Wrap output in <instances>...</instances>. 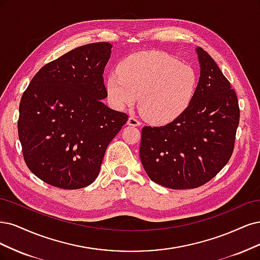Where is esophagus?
Here are the masks:
<instances>
[{"mask_svg":"<svg viewBox=\"0 0 260 260\" xmlns=\"http://www.w3.org/2000/svg\"><path fill=\"white\" fill-rule=\"evenodd\" d=\"M127 124L132 125V126H139L141 123L135 118V116H129L128 120H127Z\"/></svg>","mask_w":260,"mask_h":260,"instance_id":"1","label":"esophagus"}]
</instances>
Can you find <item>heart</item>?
I'll list each match as a JSON object with an SVG mask.
<instances>
[{"mask_svg":"<svg viewBox=\"0 0 260 260\" xmlns=\"http://www.w3.org/2000/svg\"><path fill=\"white\" fill-rule=\"evenodd\" d=\"M106 79L108 99L124 109L139 97L141 113L149 121L170 123L185 112L194 98L198 77L190 66L163 52H140L123 59Z\"/></svg>","mask_w":260,"mask_h":260,"instance_id":"obj_1","label":"heart"}]
</instances>
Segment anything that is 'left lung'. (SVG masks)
<instances>
[{
    "instance_id": "obj_1",
    "label": "left lung",
    "mask_w": 260,
    "mask_h": 260,
    "mask_svg": "<svg viewBox=\"0 0 260 260\" xmlns=\"http://www.w3.org/2000/svg\"><path fill=\"white\" fill-rule=\"evenodd\" d=\"M196 53L200 79L193 100L165 126H145L139 155L149 178L170 189H192L215 177L231 157L240 121L236 91L213 58Z\"/></svg>"
}]
</instances>
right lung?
<instances>
[{
  "label": "right lung",
  "mask_w": 260,
  "mask_h": 260,
  "mask_svg": "<svg viewBox=\"0 0 260 260\" xmlns=\"http://www.w3.org/2000/svg\"><path fill=\"white\" fill-rule=\"evenodd\" d=\"M112 45L91 43L45 64L20 100L18 135L24 162L44 182L81 189L94 182L108 145L127 114L103 103V73Z\"/></svg>",
  "instance_id": "right-lung-1"
}]
</instances>
